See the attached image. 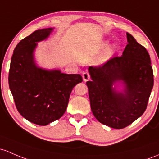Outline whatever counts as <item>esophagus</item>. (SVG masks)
Returning a JSON list of instances; mask_svg holds the SVG:
<instances>
[{"label":"esophagus","instance_id":"1","mask_svg":"<svg viewBox=\"0 0 159 159\" xmlns=\"http://www.w3.org/2000/svg\"><path fill=\"white\" fill-rule=\"evenodd\" d=\"M82 78H83V80H84V81H88V80L90 79V75L89 73L87 72V71H85L82 74Z\"/></svg>","mask_w":159,"mask_h":159}]
</instances>
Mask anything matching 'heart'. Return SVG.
Segmentation results:
<instances>
[{
    "mask_svg": "<svg viewBox=\"0 0 159 159\" xmlns=\"http://www.w3.org/2000/svg\"><path fill=\"white\" fill-rule=\"evenodd\" d=\"M108 44H109V41H105L103 43H102L101 44V48L102 49H105V48L107 47ZM116 49V46L115 45H112V46H109L103 53L99 56V58L97 60V62L98 64H103L105 61H107L109 58L111 57L112 55L115 52Z\"/></svg>",
    "mask_w": 159,
    "mask_h": 159,
    "instance_id": "1",
    "label": "heart"
}]
</instances>
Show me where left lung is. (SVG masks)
Segmentation results:
<instances>
[{"mask_svg":"<svg viewBox=\"0 0 159 159\" xmlns=\"http://www.w3.org/2000/svg\"><path fill=\"white\" fill-rule=\"evenodd\" d=\"M126 37L123 55L103 66L89 67L91 81L86 83L93 116L116 129L126 127L143 114L154 84L146 49L129 33ZM117 83L123 84L121 92L116 90Z\"/></svg>","mask_w":159,"mask_h":159,"instance_id":"8db88e82","label":"left lung"}]
</instances>
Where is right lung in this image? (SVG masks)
Masks as SVG:
<instances>
[{
    "instance_id": "right-lung-1",
    "label": "right lung",
    "mask_w": 159,
    "mask_h": 159,
    "mask_svg": "<svg viewBox=\"0 0 159 159\" xmlns=\"http://www.w3.org/2000/svg\"><path fill=\"white\" fill-rule=\"evenodd\" d=\"M53 29L37 30L16 45L8 77L18 112L39 126H46L62 116L73 88L82 82L79 74H65L36 65L34 51L37 43L47 39Z\"/></svg>"
}]
</instances>
